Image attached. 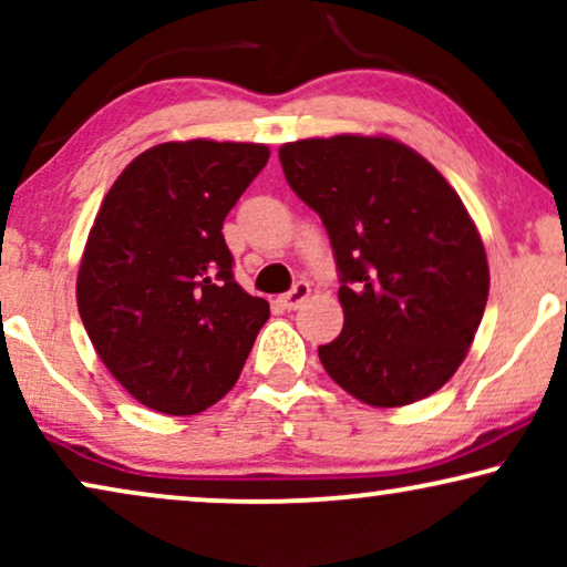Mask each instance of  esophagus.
I'll return each instance as SVG.
<instances>
[{"mask_svg": "<svg viewBox=\"0 0 567 567\" xmlns=\"http://www.w3.org/2000/svg\"><path fill=\"white\" fill-rule=\"evenodd\" d=\"M309 291H312V289H309L307 281H297V284H293L291 291H286L284 297H278V305H281L284 309H297L301 301L309 297Z\"/></svg>", "mask_w": 567, "mask_h": 567, "instance_id": "1", "label": "esophagus"}]
</instances>
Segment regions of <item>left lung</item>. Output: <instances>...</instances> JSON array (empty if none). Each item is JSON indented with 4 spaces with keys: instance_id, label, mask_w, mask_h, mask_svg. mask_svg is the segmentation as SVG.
<instances>
[{
    "instance_id": "obj_1",
    "label": "left lung",
    "mask_w": 567,
    "mask_h": 567,
    "mask_svg": "<svg viewBox=\"0 0 567 567\" xmlns=\"http://www.w3.org/2000/svg\"><path fill=\"white\" fill-rule=\"evenodd\" d=\"M291 190L336 252L343 332L320 346L332 382L374 408L441 390L483 320V239L446 177L390 136L301 138L278 150Z\"/></svg>"
}]
</instances>
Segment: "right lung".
<instances>
[{
    "instance_id": "obj_1",
    "label": "right lung",
    "mask_w": 567,
    "mask_h": 567,
    "mask_svg": "<svg viewBox=\"0 0 567 567\" xmlns=\"http://www.w3.org/2000/svg\"><path fill=\"white\" fill-rule=\"evenodd\" d=\"M268 157L266 144H157L123 169L95 216L76 307L100 361L157 413L219 402L270 317L268 301L235 281L221 235Z\"/></svg>"
}]
</instances>
